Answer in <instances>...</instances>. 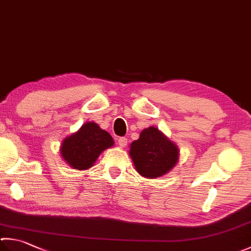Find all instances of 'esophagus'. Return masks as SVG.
<instances>
[{
    "mask_svg": "<svg viewBox=\"0 0 251 251\" xmlns=\"http://www.w3.org/2000/svg\"><path fill=\"white\" fill-rule=\"evenodd\" d=\"M118 144H119L120 148H125L127 144V139L126 138H119L118 140Z\"/></svg>",
    "mask_w": 251,
    "mask_h": 251,
    "instance_id": "obj_1",
    "label": "esophagus"
}]
</instances>
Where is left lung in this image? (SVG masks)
<instances>
[{
    "mask_svg": "<svg viewBox=\"0 0 251 251\" xmlns=\"http://www.w3.org/2000/svg\"><path fill=\"white\" fill-rule=\"evenodd\" d=\"M129 154L136 172L149 179L164 176L179 159L177 145L155 126L141 132L140 138L131 143Z\"/></svg>",
    "mask_w": 251,
    "mask_h": 251,
    "instance_id": "1",
    "label": "left lung"
}]
</instances>
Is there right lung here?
<instances>
[{
    "label": "right lung",
    "mask_w": 251,
    "mask_h": 251,
    "mask_svg": "<svg viewBox=\"0 0 251 251\" xmlns=\"http://www.w3.org/2000/svg\"><path fill=\"white\" fill-rule=\"evenodd\" d=\"M113 143L115 141L107 131L95 122H86L77 132L63 140L60 153L71 167L85 170L91 168L99 155Z\"/></svg>",
    "instance_id": "obj_1"
}]
</instances>
